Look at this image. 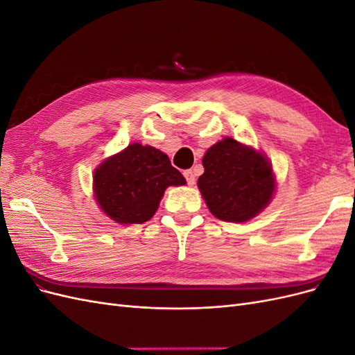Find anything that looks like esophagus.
I'll use <instances>...</instances> for the list:
<instances>
[{
	"mask_svg": "<svg viewBox=\"0 0 355 355\" xmlns=\"http://www.w3.org/2000/svg\"><path fill=\"white\" fill-rule=\"evenodd\" d=\"M184 176L188 182V185H194L196 184V173L192 170H185L184 171Z\"/></svg>",
	"mask_w": 355,
	"mask_h": 355,
	"instance_id": "obj_1",
	"label": "esophagus"
}]
</instances>
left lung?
I'll return each instance as SVG.
<instances>
[{
  "label": "left lung",
  "instance_id": "8db88e82",
  "mask_svg": "<svg viewBox=\"0 0 355 355\" xmlns=\"http://www.w3.org/2000/svg\"><path fill=\"white\" fill-rule=\"evenodd\" d=\"M202 166L204 173L197 185L210 213L220 220H250L274 196L275 179L270 161L232 137L209 148Z\"/></svg>",
  "mask_w": 355,
  "mask_h": 355
}]
</instances>
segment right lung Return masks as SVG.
<instances>
[{
  "instance_id": "add662e5",
  "label": "right lung",
  "mask_w": 355,
  "mask_h": 355,
  "mask_svg": "<svg viewBox=\"0 0 355 355\" xmlns=\"http://www.w3.org/2000/svg\"><path fill=\"white\" fill-rule=\"evenodd\" d=\"M168 157L149 145L132 144L94 170L93 189L98 206L118 223L151 219L168 187L185 185Z\"/></svg>"
}]
</instances>
